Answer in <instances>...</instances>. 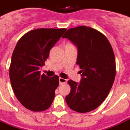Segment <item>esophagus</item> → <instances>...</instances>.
Returning <instances> with one entry per match:
<instances>
[{
  "instance_id": "1",
  "label": "esophagus",
  "mask_w": 130,
  "mask_h": 130,
  "mask_svg": "<svg viewBox=\"0 0 130 130\" xmlns=\"http://www.w3.org/2000/svg\"><path fill=\"white\" fill-rule=\"evenodd\" d=\"M66 81H67V80H66V79H63V78H61V77H60V78H59V82H60V85H62V84H64V83H66Z\"/></svg>"
}]
</instances>
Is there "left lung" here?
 <instances>
[{
	"label": "left lung",
	"instance_id": "8db88e82",
	"mask_svg": "<svg viewBox=\"0 0 130 130\" xmlns=\"http://www.w3.org/2000/svg\"><path fill=\"white\" fill-rule=\"evenodd\" d=\"M62 38L77 47L76 64L81 74L79 83L68 81L71 90L65 98L66 103L76 112H90L106 99L114 83L116 65L112 48L103 34L84 26L68 29Z\"/></svg>",
	"mask_w": 130,
	"mask_h": 130
}]
</instances>
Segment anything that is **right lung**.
I'll use <instances>...</instances> for the list:
<instances>
[{
  "mask_svg": "<svg viewBox=\"0 0 130 130\" xmlns=\"http://www.w3.org/2000/svg\"><path fill=\"white\" fill-rule=\"evenodd\" d=\"M66 28H39L31 30L18 41L9 68L12 89L22 105L38 112L49 108L59 85V77L41 75L49 51Z\"/></svg>",
  "mask_w": 130,
  "mask_h": 130,
  "instance_id": "right-lung-1",
  "label": "right lung"
}]
</instances>
